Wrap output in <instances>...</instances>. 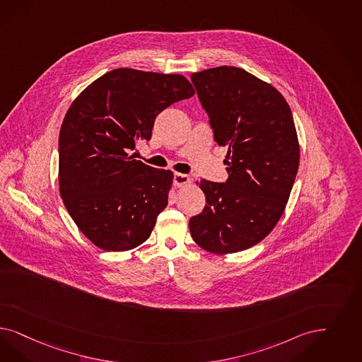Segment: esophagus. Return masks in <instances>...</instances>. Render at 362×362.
<instances>
[{"label":"esophagus","instance_id":"34e87169","mask_svg":"<svg viewBox=\"0 0 362 362\" xmlns=\"http://www.w3.org/2000/svg\"><path fill=\"white\" fill-rule=\"evenodd\" d=\"M191 183V179L188 175L185 174H175L174 175V185L176 187H185Z\"/></svg>","mask_w":362,"mask_h":362}]
</instances>
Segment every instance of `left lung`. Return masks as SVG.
Returning <instances> with one entry per match:
<instances>
[{"label":"left lung","instance_id":"left-lung-1","mask_svg":"<svg viewBox=\"0 0 362 362\" xmlns=\"http://www.w3.org/2000/svg\"><path fill=\"white\" fill-rule=\"evenodd\" d=\"M191 80L216 143L228 147V179L197 182L206 207L189 219V233L212 254L243 251L267 237L286 209L299 165L291 110L276 88L237 66L204 69Z\"/></svg>","mask_w":362,"mask_h":362}]
</instances>
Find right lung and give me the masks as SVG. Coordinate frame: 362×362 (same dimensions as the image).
Returning <instances> with one entry per match:
<instances>
[{
  "mask_svg": "<svg viewBox=\"0 0 362 362\" xmlns=\"http://www.w3.org/2000/svg\"><path fill=\"white\" fill-rule=\"evenodd\" d=\"M195 95L185 76L117 68L90 83L65 113L59 189L78 230L99 249L144 243L167 207L174 174L134 159L156 116Z\"/></svg>",
  "mask_w": 362,
  "mask_h": 362,
  "instance_id": "obj_1",
  "label": "right lung"
}]
</instances>
